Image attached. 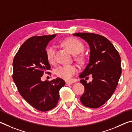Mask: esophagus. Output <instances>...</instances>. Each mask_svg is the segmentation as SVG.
Listing matches in <instances>:
<instances>
[{
	"label": "esophagus",
	"instance_id": "obj_1",
	"mask_svg": "<svg viewBox=\"0 0 132 132\" xmlns=\"http://www.w3.org/2000/svg\"><path fill=\"white\" fill-rule=\"evenodd\" d=\"M71 84H72V82H69V81L65 82V85H66V86H70V85H71Z\"/></svg>",
	"mask_w": 132,
	"mask_h": 132
}]
</instances>
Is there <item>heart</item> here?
Returning <instances> with one entry per match:
<instances>
[{"label": "heart", "instance_id": "obj_1", "mask_svg": "<svg viewBox=\"0 0 132 132\" xmlns=\"http://www.w3.org/2000/svg\"><path fill=\"white\" fill-rule=\"evenodd\" d=\"M62 44L70 50L73 55L79 54L84 50V47L81 42L74 38H68L62 41ZM55 48L54 46H49L46 50V54L48 61L52 62L54 58ZM81 57H78L80 60ZM78 69L75 65H62L57 67L55 70V73L58 77L65 80H70L76 73Z\"/></svg>", "mask_w": 132, "mask_h": 132}]
</instances>
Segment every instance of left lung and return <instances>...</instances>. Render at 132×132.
I'll use <instances>...</instances> for the list:
<instances>
[{"mask_svg":"<svg viewBox=\"0 0 132 132\" xmlns=\"http://www.w3.org/2000/svg\"><path fill=\"white\" fill-rule=\"evenodd\" d=\"M73 35L85 40L90 48L89 63L79 77L84 78L91 75L93 80L89 83L85 79L80 80L85 87L80 100L87 107L98 108L109 100L117 88L122 72L121 57L112 43L105 37L80 32Z\"/></svg>","mask_w":132,"mask_h":132,"instance_id":"left-lung-1","label":"left lung"}]
</instances>
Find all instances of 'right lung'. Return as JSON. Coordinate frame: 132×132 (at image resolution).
Returning a JSON list of instances; mask_svg holds the SVG:
<instances>
[{"label": "right lung", "mask_w": 132, "mask_h": 132, "mask_svg": "<svg viewBox=\"0 0 132 132\" xmlns=\"http://www.w3.org/2000/svg\"><path fill=\"white\" fill-rule=\"evenodd\" d=\"M57 34L33 36L21 46L13 60V78L18 90L28 103L45 112L56 106L60 90L65 83L62 79L42 81L45 71L50 70L46 48Z\"/></svg>", "instance_id": "obj_1"}]
</instances>
